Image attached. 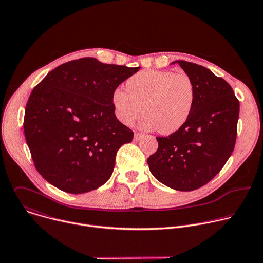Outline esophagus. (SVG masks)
<instances>
[{
	"label": "esophagus",
	"instance_id": "obj_1",
	"mask_svg": "<svg viewBox=\"0 0 263 263\" xmlns=\"http://www.w3.org/2000/svg\"><path fill=\"white\" fill-rule=\"evenodd\" d=\"M141 136H142L141 133L135 132V133H134V140H135V141H138V140L141 138Z\"/></svg>",
	"mask_w": 263,
	"mask_h": 263
}]
</instances>
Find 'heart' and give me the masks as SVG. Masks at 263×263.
Wrapping results in <instances>:
<instances>
[{
    "instance_id": "1",
    "label": "heart",
    "mask_w": 263,
    "mask_h": 263,
    "mask_svg": "<svg viewBox=\"0 0 263 263\" xmlns=\"http://www.w3.org/2000/svg\"><path fill=\"white\" fill-rule=\"evenodd\" d=\"M196 101V87L187 73L172 70L144 69L126 81V91L112 92L117 118L131 125L142 112L141 125L172 134L189 121Z\"/></svg>"
}]
</instances>
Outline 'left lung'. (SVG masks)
I'll return each instance as SVG.
<instances>
[{"instance_id": "obj_1", "label": "left lung", "mask_w": 263, "mask_h": 263, "mask_svg": "<svg viewBox=\"0 0 263 263\" xmlns=\"http://www.w3.org/2000/svg\"><path fill=\"white\" fill-rule=\"evenodd\" d=\"M175 62L194 81L195 105L183 127L166 137H156L158 148L147 158V164L162 184L191 192L212 180L231 156L239 101L230 84L210 69L184 60Z\"/></svg>"}]
</instances>
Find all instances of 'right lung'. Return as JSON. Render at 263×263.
I'll return each instance as SVG.
<instances>
[{
    "label": "right lung",
    "mask_w": 263,
    "mask_h": 263,
    "mask_svg": "<svg viewBox=\"0 0 263 263\" xmlns=\"http://www.w3.org/2000/svg\"><path fill=\"white\" fill-rule=\"evenodd\" d=\"M139 68L85 57L57 66L33 88L24 132L37 172L50 184L84 194L110 178L118 149L134 135L117 119L112 92Z\"/></svg>",
    "instance_id": "1"
}]
</instances>
